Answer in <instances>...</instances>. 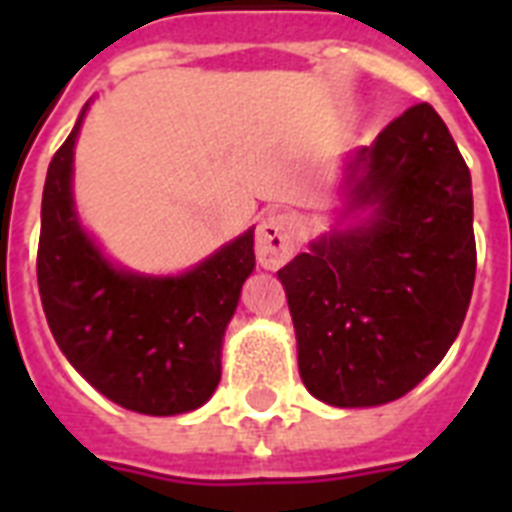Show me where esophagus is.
<instances>
[{
    "label": "esophagus",
    "mask_w": 512,
    "mask_h": 512,
    "mask_svg": "<svg viewBox=\"0 0 512 512\" xmlns=\"http://www.w3.org/2000/svg\"><path fill=\"white\" fill-rule=\"evenodd\" d=\"M295 217L287 212H273L257 228V263L263 268H281L295 252Z\"/></svg>",
    "instance_id": "1"
}]
</instances>
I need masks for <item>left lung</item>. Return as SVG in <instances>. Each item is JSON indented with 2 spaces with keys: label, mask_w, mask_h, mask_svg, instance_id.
Here are the masks:
<instances>
[{
  "label": "left lung",
  "mask_w": 512,
  "mask_h": 512,
  "mask_svg": "<svg viewBox=\"0 0 512 512\" xmlns=\"http://www.w3.org/2000/svg\"><path fill=\"white\" fill-rule=\"evenodd\" d=\"M332 231L279 271L305 388L342 409L380 406L428 377L460 335L476 281L473 191L433 106L358 148Z\"/></svg>",
  "instance_id": "1"
}]
</instances>
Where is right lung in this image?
Instances as JSON below:
<instances>
[{
	"label": "right lung",
	"instance_id": "1",
	"mask_svg": "<svg viewBox=\"0 0 512 512\" xmlns=\"http://www.w3.org/2000/svg\"><path fill=\"white\" fill-rule=\"evenodd\" d=\"M52 156L42 193L36 279L68 364L114 404L172 417L207 404L241 284L255 271V228L177 276L111 263L79 220L74 148L84 114Z\"/></svg>",
	"mask_w": 512,
	"mask_h": 512
}]
</instances>
